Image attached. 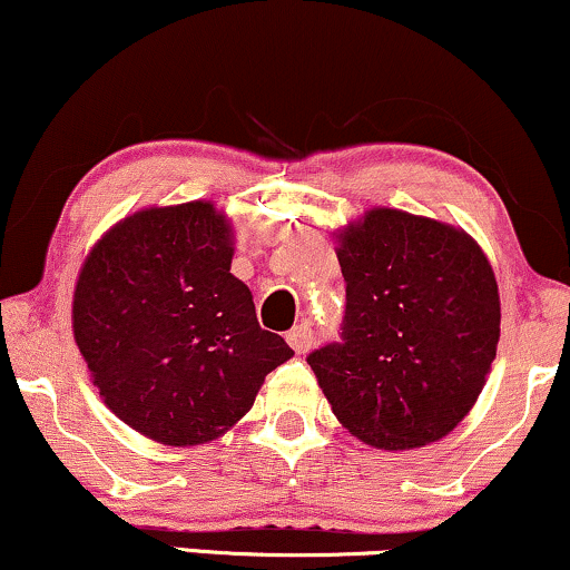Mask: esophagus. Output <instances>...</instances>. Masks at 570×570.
Returning <instances> with one entry per match:
<instances>
[{"label": "esophagus", "mask_w": 570, "mask_h": 570, "mask_svg": "<svg viewBox=\"0 0 570 570\" xmlns=\"http://www.w3.org/2000/svg\"><path fill=\"white\" fill-rule=\"evenodd\" d=\"M286 342L292 344V350L297 352V355H305V352L313 347L315 334H313V328L307 326V323H299V326H294L292 331H286Z\"/></svg>", "instance_id": "esophagus-1"}]
</instances>
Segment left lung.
Here are the masks:
<instances>
[{
    "label": "left lung",
    "instance_id": "obj_1",
    "mask_svg": "<svg viewBox=\"0 0 570 570\" xmlns=\"http://www.w3.org/2000/svg\"><path fill=\"white\" fill-rule=\"evenodd\" d=\"M338 242L342 336L309 352V368L363 442H436L473 407L497 355L492 265L460 228L389 207L352 223Z\"/></svg>",
    "mask_w": 570,
    "mask_h": 570
}]
</instances>
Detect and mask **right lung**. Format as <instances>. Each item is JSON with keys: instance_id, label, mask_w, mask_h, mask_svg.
Segmentation results:
<instances>
[{"instance_id": "1", "label": "right lung", "mask_w": 570, "mask_h": 570, "mask_svg": "<svg viewBox=\"0 0 570 570\" xmlns=\"http://www.w3.org/2000/svg\"><path fill=\"white\" fill-rule=\"evenodd\" d=\"M232 226L210 202L149 207L86 257L73 334L94 386L120 421L155 442H210L252 407L294 355L261 328L232 276Z\"/></svg>"}]
</instances>
